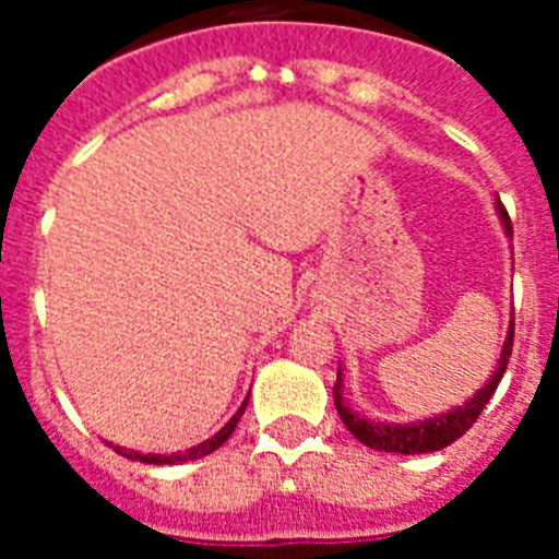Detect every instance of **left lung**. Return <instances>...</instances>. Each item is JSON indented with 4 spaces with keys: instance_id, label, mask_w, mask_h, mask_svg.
I'll list each match as a JSON object with an SVG mask.
<instances>
[{
    "instance_id": "obj_1",
    "label": "left lung",
    "mask_w": 559,
    "mask_h": 559,
    "mask_svg": "<svg viewBox=\"0 0 559 559\" xmlns=\"http://www.w3.org/2000/svg\"><path fill=\"white\" fill-rule=\"evenodd\" d=\"M498 215H501L503 226L512 235V221L503 210V204H498ZM512 338H515V324L507 333V341H503L501 349V360H498L496 374L490 378V383L481 389V392L473 394L464 406L453 408L448 414H439L433 419H419V423H408V426H392V423H372V419L358 417L355 412H349L344 406V397H341V372L335 378L333 386V400H335V412H338L341 423L347 426V431L353 433L358 442H364L367 448H374V451H386V453H431V451H442L451 442H456L467 428L473 426L478 419V414L484 412V406L490 403L492 392L501 383L503 372H507V364H510L512 355Z\"/></svg>"
}]
</instances>
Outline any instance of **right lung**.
Masks as SVG:
<instances>
[{
  "instance_id": "right-lung-1",
  "label": "right lung",
  "mask_w": 559,
  "mask_h": 559,
  "mask_svg": "<svg viewBox=\"0 0 559 559\" xmlns=\"http://www.w3.org/2000/svg\"><path fill=\"white\" fill-rule=\"evenodd\" d=\"M246 403H249V400H246ZM246 403L240 408H237V414L235 417L229 419V423H226L224 428H221L218 433H215V437L212 439H206V442H201V445H195V448H190V451H181V453H170V456H159V453H133V451H122V448H114V451L117 453H122V456H128V459H133V462H145V464H176V462H190V459H201V456H206V453H212L215 451V448H221L226 442V439L231 437V431H235V426H237V419L243 417V412H246Z\"/></svg>"
}]
</instances>
